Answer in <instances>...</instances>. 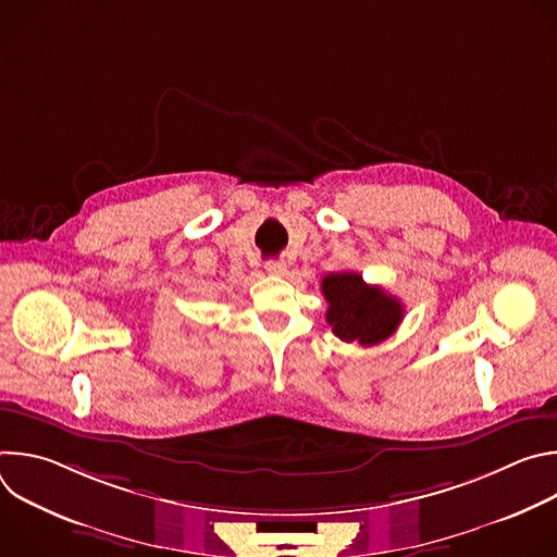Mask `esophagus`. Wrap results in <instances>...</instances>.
Segmentation results:
<instances>
[{
  "label": "esophagus",
  "mask_w": 557,
  "mask_h": 557,
  "mask_svg": "<svg viewBox=\"0 0 557 557\" xmlns=\"http://www.w3.org/2000/svg\"><path fill=\"white\" fill-rule=\"evenodd\" d=\"M264 269H267L269 275H284L286 273V264L280 262V260H269Z\"/></svg>",
  "instance_id": "esophagus-1"
}]
</instances>
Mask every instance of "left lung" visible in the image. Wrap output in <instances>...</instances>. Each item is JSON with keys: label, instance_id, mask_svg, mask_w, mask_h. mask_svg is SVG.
I'll return each instance as SVG.
<instances>
[{"label": "left lung", "instance_id": "8db88e82", "mask_svg": "<svg viewBox=\"0 0 557 557\" xmlns=\"http://www.w3.org/2000/svg\"><path fill=\"white\" fill-rule=\"evenodd\" d=\"M322 293L329 301L326 322L342 342L381 344L404 320V304L381 286L366 284L359 273H329L322 280Z\"/></svg>", "mask_w": 557, "mask_h": 557}]
</instances>
